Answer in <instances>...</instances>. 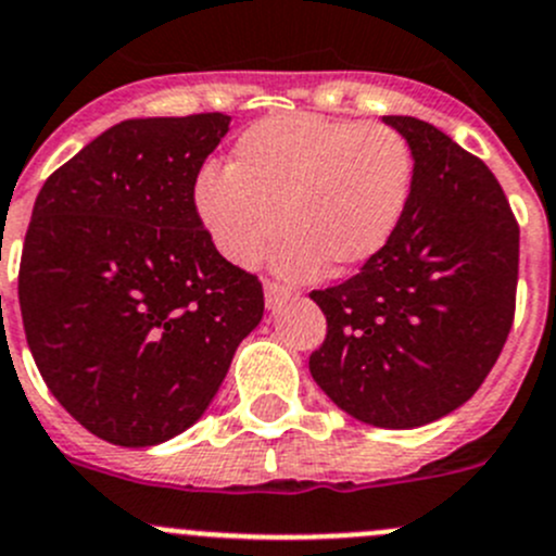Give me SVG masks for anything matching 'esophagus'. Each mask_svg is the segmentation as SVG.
I'll list each match as a JSON object with an SVG mask.
<instances>
[{
  "instance_id": "obj_1",
  "label": "esophagus",
  "mask_w": 556,
  "mask_h": 556,
  "mask_svg": "<svg viewBox=\"0 0 556 556\" xmlns=\"http://www.w3.org/2000/svg\"><path fill=\"white\" fill-rule=\"evenodd\" d=\"M263 293H266V306H268V309L279 306V304H282V301L293 299V290L285 288V285H277V282H266V290H263Z\"/></svg>"
}]
</instances>
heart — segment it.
<instances>
[{
  "label": "heart",
  "mask_w": 556,
  "mask_h": 556,
  "mask_svg": "<svg viewBox=\"0 0 556 556\" xmlns=\"http://www.w3.org/2000/svg\"><path fill=\"white\" fill-rule=\"evenodd\" d=\"M413 149L391 127L279 113L247 127L228 168L192 187L203 230L225 261L255 266L279 225L274 266L312 277L375 261L402 225L413 192Z\"/></svg>",
  "instance_id": "b5f03b06"
}]
</instances>
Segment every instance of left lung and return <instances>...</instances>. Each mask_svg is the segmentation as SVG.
<instances>
[{"mask_svg": "<svg viewBox=\"0 0 556 556\" xmlns=\"http://www.w3.org/2000/svg\"><path fill=\"white\" fill-rule=\"evenodd\" d=\"M382 122L413 149L407 212L353 279L309 293L328 323L309 371L355 421L415 429L462 407L500 358L519 225L492 170L443 129L413 116Z\"/></svg>", "mask_w": 556, "mask_h": 556, "instance_id": "1", "label": "left lung"}]
</instances>
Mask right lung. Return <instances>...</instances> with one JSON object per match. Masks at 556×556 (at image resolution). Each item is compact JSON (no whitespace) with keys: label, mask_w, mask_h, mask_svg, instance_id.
<instances>
[{"label":"right lung","mask_w":556,"mask_h":556,"mask_svg":"<svg viewBox=\"0 0 556 556\" xmlns=\"http://www.w3.org/2000/svg\"><path fill=\"white\" fill-rule=\"evenodd\" d=\"M225 113L127 118L48 176L18 271L26 342L80 427L124 448L206 413L263 317L257 277L225 261L192 187Z\"/></svg>","instance_id":"right-lung-1"}]
</instances>
